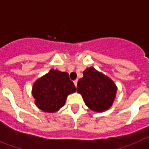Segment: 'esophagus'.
<instances>
[{"label": "esophagus", "mask_w": 149, "mask_h": 149, "mask_svg": "<svg viewBox=\"0 0 149 149\" xmlns=\"http://www.w3.org/2000/svg\"><path fill=\"white\" fill-rule=\"evenodd\" d=\"M77 82H78V80L77 79H76V80H74V81H73V83H74V85H75V86H77Z\"/></svg>", "instance_id": "obj_1"}]
</instances>
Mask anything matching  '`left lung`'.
Returning <instances> with one entry per match:
<instances>
[{
  "label": "left lung",
  "instance_id": "left-lung-1",
  "mask_svg": "<svg viewBox=\"0 0 149 149\" xmlns=\"http://www.w3.org/2000/svg\"><path fill=\"white\" fill-rule=\"evenodd\" d=\"M76 91L81 94L85 105L91 110L100 112L112 107L117 87L108 76L94 67H88L83 72V77L78 81Z\"/></svg>",
  "mask_w": 149,
  "mask_h": 149
}]
</instances>
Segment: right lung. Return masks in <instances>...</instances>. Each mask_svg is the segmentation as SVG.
Listing matches in <instances>:
<instances>
[{"instance_id":"add662e5","label":"right lung","mask_w":149,"mask_h":149,"mask_svg":"<svg viewBox=\"0 0 149 149\" xmlns=\"http://www.w3.org/2000/svg\"><path fill=\"white\" fill-rule=\"evenodd\" d=\"M75 91L76 87L69 74L54 69L38 79L32 88L36 106L46 112H55L64 107L67 97Z\"/></svg>"}]
</instances>
